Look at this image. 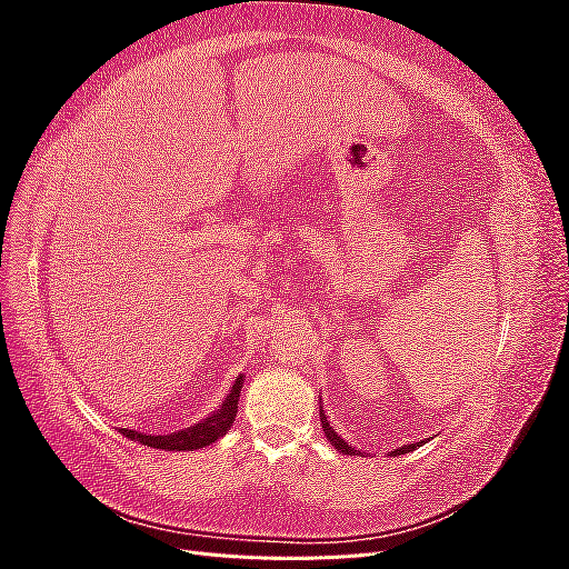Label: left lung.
<instances>
[{
    "instance_id": "1",
    "label": "left lung",
    "mask_w": 569,
    "mask_h": 569,
    "mask_svg": "<svg viewBox=\"0 0 569 569\" xmlns=\"http://www.w3.org/2000/svg\"><path fill=\"white\" fill-rule=\"evenodd\" d=\"M320 422H322V429H325V437L327 439H330V443L335 446V449L339 451V453H353V449H351V446L347 443V441H343L337 432H335V429L330 427V422H327V418H325V412H320ZM422 441H418V443H410V446H399V449H396V451H391L393 456H401V453H408V451H412V449H416V446H420Z\"/></svg>"
}]
</instances>
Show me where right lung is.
<instances>
[{
    "instance_id": "obj_1",
    "label": "right lung",
    "mask_w": 569,
    "mask_h": 569,
    "mask_svg": "<svg viewBox=\"0 0 569 569\" xmlns=\"http://www.w3.org/2000/svg\"><path fill=\"white\" fill-rule=\"evenodd\" d=\"M244 385V375L237 377V382L232 385L228 399L222 401V406L213 412V416L206 418L203 422L180 429V432L173 435H144V432H132V429H123V435L128 439L140 441L142 446H151V449H166V451H192V449H203V446H211L218 437L228 432L234 422L237 416V401H239V391H242Z\"/></svg>"
}]
</instances>
